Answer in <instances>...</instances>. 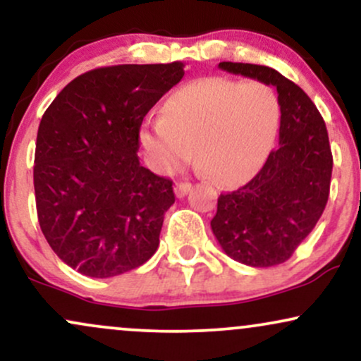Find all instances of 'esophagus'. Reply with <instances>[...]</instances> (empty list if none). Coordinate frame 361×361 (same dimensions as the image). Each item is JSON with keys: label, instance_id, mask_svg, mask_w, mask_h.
Returning a JSON list of instances; mask_svg holds the SVG:
<instances>
[{"label": "esophagus", "instance_id": "obj_1", "mask_svg": "<svg viewBox=\"0 0 361 361\" xmlns=\"http://www.w3.org/2000/svg\"><path fill=\"white\" fill-rule=\"evenodd\" d=\"M190 190H192V185H190L188 181H180V183L175 185V193L178 198H183Z\"/></svg>", "mask_w": 361, "mask_h": 361}]
</instances>
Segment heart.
I'll use <instances>...</instances> for the list:
<instances>
[{"label": "heart", "mask_w": 361, "mask_h": 361, "mask_svg": "<svg viewBox=\"0 0 361 361\" xmlns=\"http://www.w3.org/2000/svg\"><path fill=\"white\" fill-rule=\"evenodd\" d=\"M280 122L281 105L270 86L214 76L176 90L139 139L157 171L180 169L195 149L214 183L235 188L264 166Z\"/></svg>", "instance_id": "1"}]
</instances>
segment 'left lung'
<instances>
[{"instance_id": "1", "label": "left lung", "mask_w": 361, "mask_h": 361, "mask_svg": "<svg viewBox=\"0 0 361 361\" xmlns=\"http://www.w3.org/2000/svg\"><path fill=\"white\" fill-rule=\"evenodd\" d=\"M222 71L273 86L281 105L279 147L250 183L221 193L212 233L227 256L255 268L285 263L310 234L329 197L333 154L312 100L279 71L221 62Z\"/></svg>"}]
</instances>
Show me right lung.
I'll use <instances>...</instances> for the list:
<instances>
[{"instance_id":"add662e5","label":"right lung","mask_w":361,"mask_h":361,"mask_svg":"<svg viewBox=\"0 0 361 361\" xmlns=\"http://www.w3.org/2000/svg\"><path fill=\"white\" fill-rule=\"evenodd\" d=\"M183 68L176 61L93 69L45 110L35 144L37 215L49 246L73 270L110 279L159 246L173 181L140 166L139 130Z\"/></svg>"}]
</instances>
